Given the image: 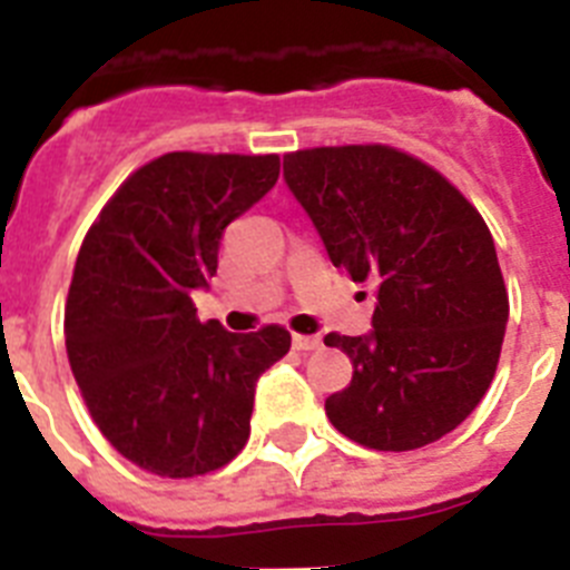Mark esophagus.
I'll return each mask as SVG.
<instances>
[{
  "label": "esophagus",
  "instance_id": "34e87169",
  "mask_svg": "<svg viewBox=\"0 0 570 570\" xmlns=\"http://www.w3.org/2000/svg\"><path fill=\"white\" fill-rule=\"evenodd\" d=\"M322 345L320 336H305V334H294V351L299 354H308V351H316Z\"/></svg>",
  "mask_w": 570,
  "mask_h": 570
}]
</instances>
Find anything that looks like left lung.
Masks as SVG:
<instances>
[{
  "instance_id": "left-lung-1",
  "label": "left lung",
  "mask_w": 570,
  "mask_h": 570,
  "mask_svg": "<svg viewBox=\"0 0 570 570\" xmlns=\"http://www.w3.org/2000/svg\"><path fill=\"white\" fill-rule=\"evenodd\" d=\"M282 165L331 262L376 291L374 331L325 336L354 362L325 414L376 451L442 440L485 396L508 325L485 219L431 165L387 145L296 150Z\"/></svg>"
}]
</instances>
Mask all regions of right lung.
<instances>
[{"instance_id": "add662e5", "label": "right lung", "mask_w": 570, "mask_h": 570, "mask_svg": "<svg viewBox=\"0 0 570 570\" xmlns=\"http://www.w3.org/2000/svg\"><path fill=\"white\" fill-rule=\"evenodd\" d=\"M279 179V156L176 150L130 174L90 225L65 305V347L105 440L185 480L228 465L250 434L256 380L288 354L279 325L199 322L225 228Z\"/></svg>"}]
</instances>
